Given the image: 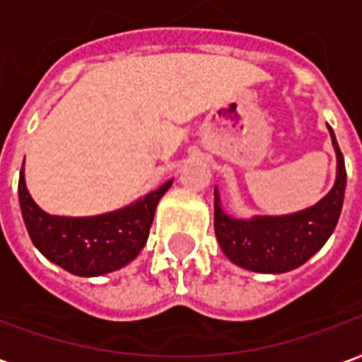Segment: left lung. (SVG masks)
I'll return each mask as SVG.
<instances>
[{
	"label": "left lung",
	"mask_w": 362,
	"mask_h": 362,
	"mask_svg": "<svg viewBox=\"0 0 362 362\" xmlns=\"http://www.w3.org/2000/svg\"><path fill=\"white\" fill-rule=\"evenodd\" d=\"M328 129L337 158L336 183L315 206L287 216L237 220L223 212L220 192L214 191V231L233 264L260 274H284L305 264L334 233L344 206L347 173L336 134L332 127Z\"/></svg>",
	"instance_id": "8db88e82"
}]
</instances>
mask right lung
Returning a JSON list of instances; mask_svg holds the SVG:
<instances>
[{
    "instance_id": "1",
    "label": "right lung",
    "mask_w": 362,
    "mask_h": 362,
    "mask_svg": "<svg viewBox=\"0 0 362 362\" xmlns=\"http://www.w3.org/2000/svg\"><path fill=\"white\" fill-rule=\"evenodd\" d=\"M171 183L173 179L115 212L67 218L44 212L34 202L26 189L23 168L18 177V202L34 247L63 270L94 278L119 270L139 257L148 239L156 206Z\"/></svg>"
}]
</instances>
